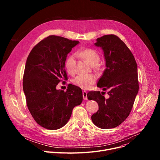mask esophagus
Listing matches in <instances>:
<instances>
[{
    "instance_id": "esophagus-1",
    "label": "esophagus",
    "mask_w": 160,
    "mask_h": 160,
    "mask_svg": "<svg viewBox=\"0 0 160 160\" xmlns=\"http://www.w3.org/2000/svg\"><path fill=\"white\" fill-rule=\"evenodd\" d=\"M83 99L85 101L87 100V92L85 90L83 91Z\"/></svg>"
}]
</instances>
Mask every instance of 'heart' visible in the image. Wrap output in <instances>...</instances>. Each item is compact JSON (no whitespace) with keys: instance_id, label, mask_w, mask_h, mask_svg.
<instances>
[{"instance_id":"heart-1","label":"heart","mask_w":160,"mask_h":160,"mask_svg":"<svg viewBox=\"0 0 160 160\" xmlns=\"http://www.w3.org/2000/svg\"><path fill=\"white\" fill-rule=\"evenodd\" d=\"M77 54L85 59L91 66L97 65L100 60L98 52L92 49L79 51ZM65 67L67 72L70 74L75 73L76 67V56L75 54L68 56L65 61ZM96 77L94 75H79L73 80V83L83 89H88L96 82Z\"/></svg>"}]
</instances>
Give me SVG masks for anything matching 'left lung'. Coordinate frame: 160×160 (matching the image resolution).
I'll use <instances>...</instances> for the list:
<instances>
[{"label":"left lung","instance_id":"8db88e82","mask_svg":"<svg viewBox=\"0 0 160 160\" xmlns=\"http://www.w3.org/2000/svg\"><path fill=\"white\" fill-rule=\"evenodd\" d=\"M94 45L103 51L106 62V69L97 87L108 90L109 97L105 99L99 91L87 94L88 100L96 101L99 105V110L91 119L99 128H112L128 117L138 94V65L125 43L115 35L98 38Z\"/></svg>","mask_w":160,"mask_h":160}]
</instances>
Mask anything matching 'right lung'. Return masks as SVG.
<instances>
[{
    "label": "right lung",
    "instance_id": "right-lung-1",
    "mask_svg": "<svg viewBox=\"0 0 160 160\" xmlns=\"http://www.w3.org/2000/svg\"><path fill=\"white\" fill-rule=\"evenodd\" d=\"M79 43L51 35L37 43L27 59L22 82L27 104L35 122L46 129L64 126L82 102V91L75 85H68L66 92L56 89L60 81L67 80V55Z\"/></svg>",
    "mask_w": 160,
    "mask_h": 160
}]
</instances>
